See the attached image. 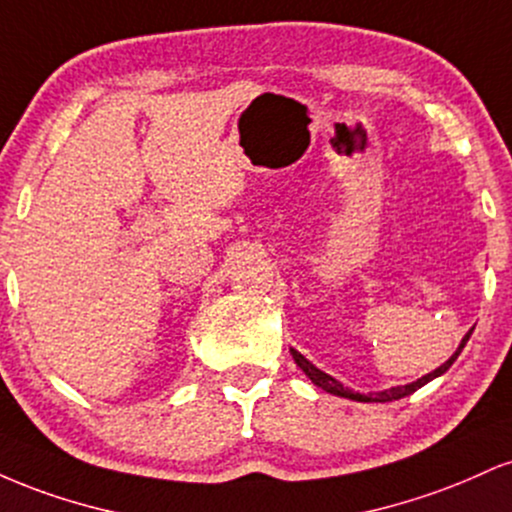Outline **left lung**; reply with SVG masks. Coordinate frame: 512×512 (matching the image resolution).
I'll return each instance as SVG.
<instances>
[{"label":"left lung","mask_w":512,"mask_h":512,"mask_svg":"<svg viewBox=\"0 0 512 512\" xmlns=\"http://www.w3.org/2000/svg\"><path fill=\"white\" fill-rule=\"evenodd\" d=\"M469 334H472V330L464 334L462 344L457 346L455 354H452L448 361L443 363V366L433 370V373L424 375V378H419V380H416V383H409V385H402V387H390V390H383V392H368V395H361V392H351L349 387H344L342 383H339V380H334L332 375H327L325 370H320L317 366H313V363H310L308 358L301 354V351L291 349V356H293V361L298 363V368H301L303 373L308 375V378L313 380L317 387H322V390H325V392H330V395H339V397H346V399H356V402H392V399H402V397L411 395V392H416V390H419V387H424L426 383H431L433 378L443 375L445 370H448L452 363H455V358L460 356V351L464 349V344L469 342Z\"/></svg>","instance_id":"1"}]
</instances>
